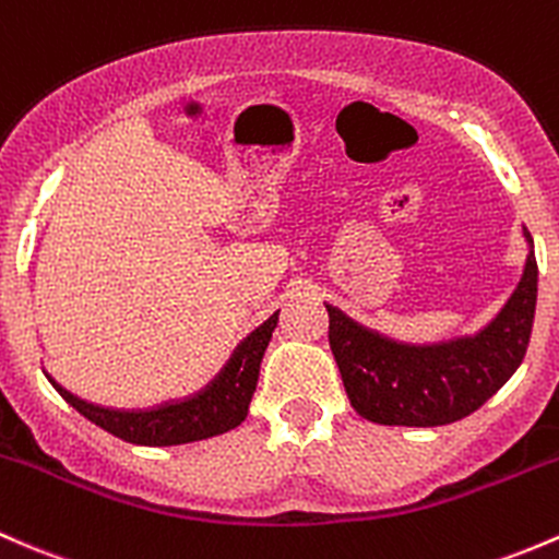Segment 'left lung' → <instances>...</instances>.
Masks as SVG:
<instances>
[{
    "instance_id": "obj_1",
    "label": "left lung",
    "mask_w": 559,
    "mask_h": 559,
    "mask_svg": "<svg viewBox=\"0 0 559 559\" xmlns=\"http://www.w3.org/2000/svg\"><path fill=\"white\" fill-rule=\"evenodd\" d=\"M531 255L520 285L485 331L441 344H401L328 309V344L349 404L379 425L436 428L468 417L492 399L527 353L536 318L538 263Z\"/></svg>"
}]
</instances>
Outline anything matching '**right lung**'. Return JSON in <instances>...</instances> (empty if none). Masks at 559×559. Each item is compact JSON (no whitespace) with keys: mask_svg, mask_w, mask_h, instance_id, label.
Wrapping results in <instances>:
<instances>
[{"mask_svg":"<svg viewBox=\"0 0 559 559\" xmlns=\"http://www.w3.org/2000/svg\"><path fill=\"white\" fill-rule=\"evenodd\" d=\"M277 314L280 312H274L263 325H258L234 349L231 360L223 366V371L201 393L186 401H171V404L155 408H136V412L134 408L131 412L105 408L78 399V395L61 388L56 379H48L69 406H74L85 419L105 428L107 433L129 441V444L175 447L212 439V436H221L245 423L252 393H255L263 353H266L269 338L277 328Z\"/></svg>","mask_w":559,"mask_h":559,"instance_id":"add662e5","label":"right lung"}]
</instances>
